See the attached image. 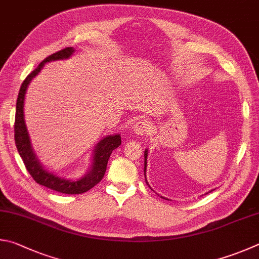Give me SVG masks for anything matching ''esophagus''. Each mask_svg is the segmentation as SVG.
<instances>
[{
  "mask_svg": "<svg viewBox=\"0 0 259 259\" xmlns=\"http://www.w3.org/2000/svg\"><path fill=\"white\" fill-rule=\"evenodd\" d=\"M150 131V124L147 120H139L134 125V133L138 136H143L148 134Z\"/></svg>",
  "mask_w": 259,
  "mask_h": 259,
  "instance_id": "34e87169",
  "label": "esophagus"
}]
</instances>
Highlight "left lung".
<instances>
[{
    "label": "left lung",
    "instance_id": "obj_1",
    "mask_svg": "<svg viewBox=\"0 0 259 259\" xmlns=\"http://www.w3.org/2000/svg\"><path fill=\"white\" fill-rule=\"evenodd\" d=\"M148 152H147V149L145 150V166H144V173H145V177H146V167H147V156H148ZM146 183H147L148 185V182H147V180H146Z\"/></svg>",
    "mask_w": 259,
    "mask_h": 259
}]
</instances>
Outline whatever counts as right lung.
Segmentation results:
<instances>
[{
	"instance_id": "1",
	"label": "right lung",
	"mask_w": 259,
	"mask_h": 259,
	"mask_svg": "<svg viewBox=\"0 0 259 259\" xmlns=\"http://www.w3.org/2000/svg\"><path fill=\"white\" fill-rule=\"evenodd\" d=\"M73 48H65L61 50L56 53L48 56L44 61H41L38 67H37L34 71H31L28 74L27 78L23 80L20 91L18 94L17 100V106H16V120H15V142L17 149L20 155L27 171L32 179L39 183L40 186L48 187L52 190H55L58 192H62V194L68 195H79L83 194V192L92 189L94 186H96L103 178H104L107 162L111 156L112 152L115 148L119 147L121 145V137L120 135H113L107 136L103 140H101L95 146V150H94V157H93V164L86 176L82 177L79 180L72 181L67 180V179L59 178L52 173L44 170L43 166L40 165L38 158L32 150L30 138L28 135L26 122H25V115H23V103H25V95L26 91L28 88V84L30 83L32 78H35L38 72L44 67L46 62L55 60H63L69 59L70 56L73 54Z\"/></svg>"
}]
</instances>
